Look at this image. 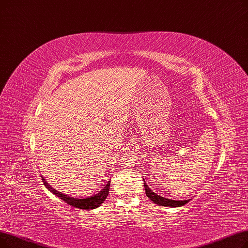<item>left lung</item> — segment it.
Returning a JSON list of instances; mask_svg holds the SVG:
<instances>
[{
  "instance_id": "8db88e82",
  "label": "left lung",
  "mask_w": 248,
  "mask_h": 248,
  "mask_svg": "<svg viewBox=\"0 0 248 248\" xmlns=\"http://www.w3.org/2000/svg\"><path fill=\"white\" fill-rule=\"evenodd\" d=\"M144 184V187H145V194L146 196L151 200V201L158 205V206H163V207H170V208H174V207H182L185 204H186L188 201H191L192 199H187V200H180V201H176V200H171V199H168L161 197L157 194H155L153 191L150 190V187L148 186V185L145 183V181H143Z\"/></svg>"
}]
</instances>
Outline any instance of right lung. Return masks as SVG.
<instances>
[{"label": "right lung", "instance_id": "add662e5", "mask_svg": "<svg viewBox=\"0 0 248 248\" xmlns=\"http://www.w3.org/2000/svg\"><path fill=\"white\" fill-rule=\"evenodd\" d=\"M41 179L43 181L44 186H46L47 190L51 192L53 195L62 199V201H64L66 204L69 206H73L78 209L82 210H93L100 207L104 201L107 198L109 194V188H110V180L108 183L104 185L102 188H99L98 192H93V195L91 196H69L66 194H63L62 192H58L55 190L54 187H52L48 183L45 181V179L41 175Z\"/></svg>", "mask_w": 248, "mask_h": 248}]
</instances>
